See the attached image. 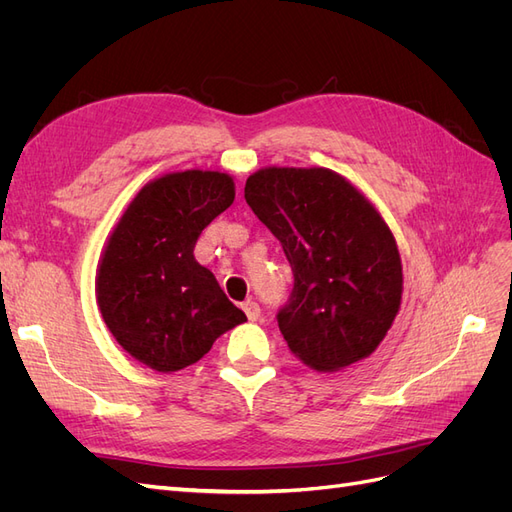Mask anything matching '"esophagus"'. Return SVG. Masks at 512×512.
Masks as SVG:
<instances>
[{
	"instance_id": "esophagus-1",
	"label": "esophagus",
	"mask_w": 512,
	"mask_h": 512,
	"mask_svg": "<svg viewBox=\"0 0 512 512\" xmlns=\"http://www.w3.org/2000/svg\"><path fill=\"white\" fill-rule=\"evenodd\" d=\"M243 312H245L247 320L256 322V320L260 318V305H258L256 301H245V303H243Z\"/></svg>"
}]
</instances>
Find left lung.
<instances>
[{"mask_svg":"<svg viewBox=\"0 0 512 512\" xmlns=\"http://www.w3.org/2000/svg\"><path fill=\"white\" fill-rule=\"evenodd\" d=\"M245 200L294 273L277 324L290 352L316 371H339L374 352L399 314L404 271L376 205L322 166H265Z\"/></svg>","mask_w":512,"mask_h":512,"instance_id":"8db88e82","label":"left lung"}]
</instances>
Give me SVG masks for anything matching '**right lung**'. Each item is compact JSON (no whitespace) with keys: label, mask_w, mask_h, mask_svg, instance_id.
<instances>
[{"label":"right lung","mask_w":512,"mask_h":512,"mask_svg":"<svg viewBox=\"0 0 512 512\" xmlns=\"http://www.w3.org/2000/svg\"><path fill=\"white\" fill-rule=\"evenodd\" d=\"M235 200L220 170H177L145 183L108 235L96 271L102 320L132 359L160 374L188 367L245 322L194 245Z\"/></svg>","instance_id":"add662e5"}]
</instances>
